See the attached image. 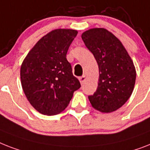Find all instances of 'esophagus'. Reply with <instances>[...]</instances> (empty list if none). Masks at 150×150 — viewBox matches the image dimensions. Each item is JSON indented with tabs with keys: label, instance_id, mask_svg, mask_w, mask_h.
I'll return each instance as SVG.
<instances>
[{
	"label": "esophagus",
	"instance_id": "34e87169",
	"mask_svg": "<svg viewBox=\"0 0 150 150\" xmlns=\"http://www.w3.org/2000/svg\"><path fill=\"white\" fill-rule=\"evenodd\" d=\"M79 81H80V83L83 84L86 80V75H82V76H81V77H79Z\"/></svg>",
	"mask_w": 150,
	"mask_h": 150
}]
</instances>
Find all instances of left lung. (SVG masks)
I'll return each mask as SVG.
<instances>
[{"instance_id": "8db88e82", "label": "left lung", "mask_w": 150, "mask_h": 150, "mask_svg": "<svg viewBox=\"0 0 150 150\" xmlns=\"http://www.w3.org/2000/svg\"><path fill=\"white\" fill-rule=\"evenodd\" d=\"M81 38L98 63V88L88 96L92 106L103 113L122 107L132 95L136 71L132 58L120 40L103 28H91Z\"/></svg>"}]
</instances>
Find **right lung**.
I'll use <instances>...</instances> for the list:
<instances>
[{"label":"right lung","mask_w":150,"mask_h":150,"mask_svg":"<svg viewBox=\"0 0 150 150\" xmlns=\"http://www.w3.org/2000/svg\"><path fill=\"white\" fill-rule=\"evenodd\" d=\"M78 31L58 28L47 33L30 50L21 66V82L25 96L38 112L59 114L81 87L67 61L69 47Z\"/></svg>","instance_id":"1"}]
</instances>
